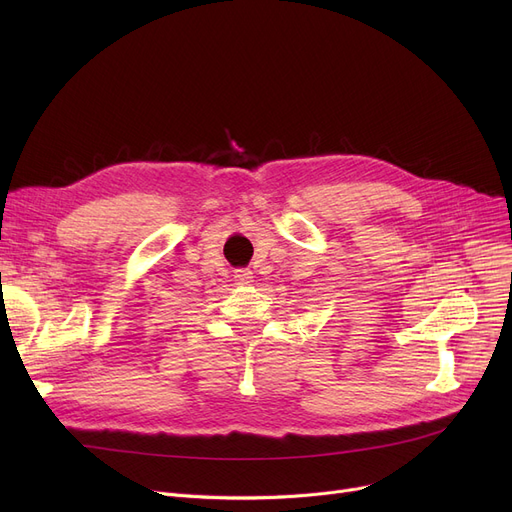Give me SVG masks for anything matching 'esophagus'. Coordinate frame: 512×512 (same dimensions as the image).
<instances>
[{
    "label": "esophagus",
    "mask_w": 512,
    "mask_h": 512,
    "mask_svg": "<svg viewBox=\"0 0 512 512\" xmlns=\"http://www.w3.org/2000/svg\"><path fill=\"white\" fill-rule=\"evenodd\" d=\"M234 280H236V284H240V286H247V284L253 282V272H251V270H236V272H234Z\"/></svg>",
    "instance_id": "34e87169"
}]
</instances>
